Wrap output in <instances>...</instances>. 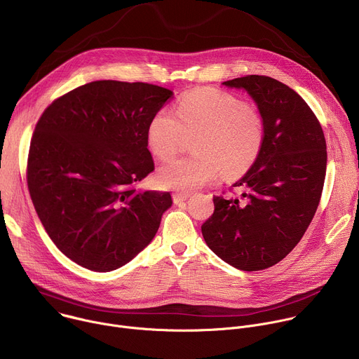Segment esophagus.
<instances>
[{"instance_id": "esophagus-1", "label": "esophagus", "mask_w": 359, "mask_h": 359, "mask_svg": "<svg viewBox=\"0 0 359 359\" xmlns=\"http://www.w3.org/2000/svg\"><path fill=\"white\" fill-rule=\"evenodd\" d=\"M172 197H173V201H175L176 204H180V203H183V201L189 197V193L176 191V193H173V194H172Z\"/></svg>"}]
</instances>
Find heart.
Listing matches in <instances>:
<instances>
[{"instance_id":"1","label":"heart","mask_w":359,"mask_h":359,"mask_svg":"<svg viewBox=\"0 0 359 359\" xmlns=\"http://www.w3.org/2000/svg\"><path fill=\"white\" fill-rule=\"evenodd\" d=\"M184 133H198L194 156L163 165L158 182L168 189L189 191L222 177L244 176L262 156L266 142L263 114L243 99L219 89L201 88L184 95L176 109H161L146 128L150 153L161 161L172 159Z\"/></svg>"}]
</instances>
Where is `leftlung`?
Wrapping results in <instances>:
<instances>
[{"instance_id":"1","label":"left lung","mask_w":359,"mask_h":359,"mask_svg":"<svg viewBox=\"0 0 359 359\" xmlns=\"http://www.w3.org/2000/svg\"><path fill=\"white\" fill-rule=\"evenodd\" d=\"M244 88L266 122L262 156L234 183L240 197L215 196L201 233L215 254L243 271L269 269L298 244L320 204L327 143L320 121L285 83L264 75L223 82Z\"/></svg>"}]
</instances>
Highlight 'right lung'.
<instances>
[{"label": "right lung", "instance_id": "right-lung-1", "mask_svg": "<svg viewBox=\"0 0 359 359\" xmlns=\"http://www.w3.org/2000/svg\"><path fill=\"white\" fill-rule=\"evenodd\" d=\"M173 92L144 82L95 81L57 97L32 133L27 183L55 245L76 264L112 271L155 237L169 191H137L155 170L150 118Z\"/></svg>", "mask_w": 359, "mask_h": 359}]
</instances>
